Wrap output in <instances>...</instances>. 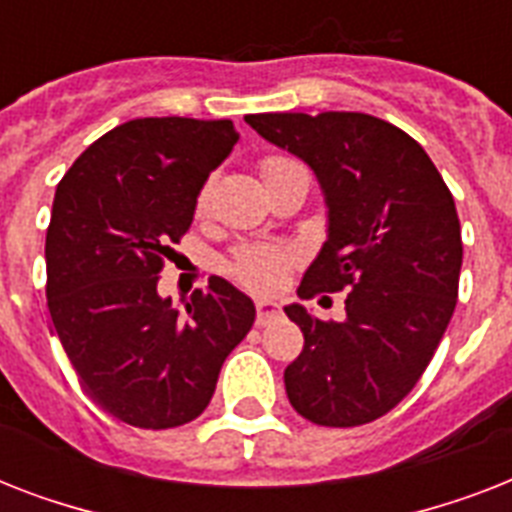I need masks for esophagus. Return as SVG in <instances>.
<instances>
[{
  "mask_svg": "<svg viewBox=\"0 0 512 512\" xmlns=\"http://www.w3.org/2000/svg\"><path fill=\"white\" fill-rule=\"evenodd\" d=\"M279 305L271 303V300H260L257 303V327H268L271 321L279 319Z\"/></svg>",
  "mask_w": 512,
  "mask_h": 512,
  "instance_id": "1",
  "label": "esophagus"
}]
</instances>
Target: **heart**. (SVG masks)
I'll use <instances>...</instances> for the list:
<instances>
[{"label":"heart","mask_w":512,"mask_h":512,"mask_svg":"<svg viewBox=\"0 0 512 512\" xmlns=\"http://www.w3.org/2000/svg\"><path fill=\"white\" fill-rule=\"evenodd\" d=\"M289 164V159H281V156H268L263 162V175L279 170ZM209 201V185H204L199 193V201H196V209L204 212ZM289 263H292V255L287 249L271 247V244H263V247H249L241 249L236 260H233V276L244 284V287L255 289V292H273V289L281 287V281L287 276Z\"/></svg>","instance_id":"obj_1"}]
</instances>
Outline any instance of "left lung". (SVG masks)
I'll return each instance as SVG.
<instances>
[{"label": "left lung", "instance_id": "obj_1", "mask_svg": "<svg viewBox=\"0 0 512 512\" xmlns=\"http://www.w3.org/2000/svg\"><path fill=\"white\" fill-rule=\"evenodd\" d=\"M244 122L303 159L329 209L327 241L297 295L348 292L345 319L284 308L305 337L284 369L289 404L327 428L388 414L430 364L457 305L460 217L414 138L356 111L252 114Z\"/></svg>", "mask_w": 512, "mask_h": 512}]
</instances>
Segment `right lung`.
<instances>
[{
    "instance_id": "obj_1",
    "label": "right lung",
    "mask_w": 512,
    "mask_h": 512,
    "mask_svg": "<svg viewBox=\"0 0 512 512\" xmlns=\"http://www.w3.org/2000/svg\"><path fill=\"white\" fill-rule=\"evenodd\" d=\"M236 140L231 119H132L95 140L55 191L44 244L52 327L92 401L135 428L196 420L255 324V303L220 276L185 311L156 289Z\"/></svg>"
}]
</instances>
